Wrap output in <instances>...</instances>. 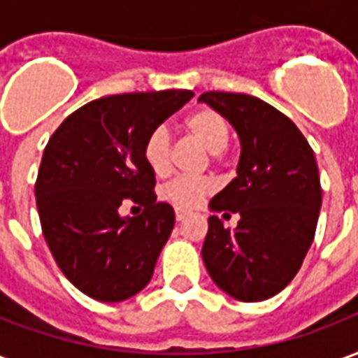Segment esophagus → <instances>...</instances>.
<instances>
[{
    "instance_id": "34e87169",
    "label": "esophagus",
    "mask_w": 358,
    "mask_h": 358,
    "mask_svg": "<svg viewBox=\"0 0 358 358\" xmlns=\"http://www.w3.org/2000/svg\"><path fill=\"white\" fill-rule=\"evenodd\" d=\"M186 217H187V210L176 209V220H178V222H182V220H184Z\"/></svg>"
}]
</instances>
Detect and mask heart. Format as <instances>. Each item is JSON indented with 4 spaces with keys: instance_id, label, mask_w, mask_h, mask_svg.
<instances>
[{
    "instance_id": "b5f03b06",
    "label": "heart",
    "mask_w": 358,
    "mask_h": 358,
    "mask_svg": "<svg viewBox=\"0 0 358 358\" xmlns=\"http://www.w3.org/2000/svg\"><path fill=\"white\" fill-rule=\"evenodd\" d=\"M184 130L210 155H220L230 143V122L218 110L203 107L194 110L184 120ZM143 161L155 176H164L171 166V134L163 126H157L143 141ZM209 178H176L163 187V197L180 209H192L203 197L213 192Z\"/></svg>"
}]
</instances>
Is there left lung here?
Segmentation results:
<instances>
[{
    "mask_svg": "<svg viewBox=\"0 0 358 358\" xmlns=\"http://www.w3.org/2000/svg\"><path fill=\"white\" fill-rule=\"evenodd\" d=\"M199 103L224 115L240 138L238 176L209 203L203 263L230 297H274L299 272L315 240L322 189L313 149L289 118L259 97L207 92ZM241 217L234 231L216 217Z\"/></svg>",
    "mask_w": 358,
    "mask_h": 358,
    "instance_id": "1",
    "label": "left lung"
}]
</instances>
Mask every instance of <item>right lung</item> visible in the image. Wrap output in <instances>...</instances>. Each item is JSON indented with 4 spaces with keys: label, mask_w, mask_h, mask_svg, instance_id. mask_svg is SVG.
Segmentation results:
<instances>
[{
    "label": "right lung",
    "mask_w": 358,
    "mask_h": 358,
    "mask_svg": "<svg viewBox=\"0 0 358 358\" xmlns=\"http://www.w3.org/2000/svg\"><path fill=\"white\" fill-rule=\"evenodd\" d=\"M194 92L164 90L90 101L51 136L36 180L43 238L66 280L88 297L118 303L140 293L174 228V209L157 203L143 161L148 134ZM144 207L122 217V202Z\"/></svg>",
    "instance_id": "obj_1"
}]
</instances>
